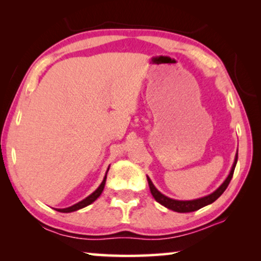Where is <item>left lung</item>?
<instances>
[{
    "instance_id": "8db88e82",
    "label": "left lung",
    "mask_w": 261,
    "mask_h": 261,
    "mask_svg": "<svg viewBox=\"0 0 261 261\" xmlns=\"http://www.w3.org/2000/svg\"><path fill=\"white\" fill-rule=\"evenodd\" d=\"M237 159H238V153H236L235 161H233L231 170H230V173H229L226 180H224V182L221 184L220 187L216 189L213 193H211L206 197L198 198V199H194V200H175V199H171V198L165 196V194H162L160 191H158V189L154 187L152 180L149 179V177H147L149 190H151V193H152V196L154 197V199H155L159 202V204H161L162 206H165V207H167V208H169L171 211L178 212V213H189V212L198 211V210H200L201 207H205L207 205L212 204V202H214L221 196V194L226 191V189L228 188V185H229V183H230V180L232 178L233 170H235V167H236V163H237Z\"/></svg>"
}]
</instances>
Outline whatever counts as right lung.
<instances>
[{"label":"right lung","instance_id":"obj_1","mask_svg":"<svg viewBox=\"0 0 261 261\" xmlns=\"http://www.w3.org/2000/svg\"><path fill=\"white\" fill-rule=\"evenodd\" d=\"M108 170H109V168L107 169V173H108ZM107 173H106L105 178H103V180H102V183L100 184V187H99L98 189H96L93 193L90 194V196H88V197H86L85 199H83L82 201H79V202H77V204H74V205H72V206L67 207V208H56V211H57V212H61V213H70V212L78 211V210H81V208H84V207H86V206H88V205H91L92 202L98 199V198L100 197V194L102 193L103 189H105L106 179H107Z\"/></svg>","mask_w":261,"mask_h":261}]
</instances>
